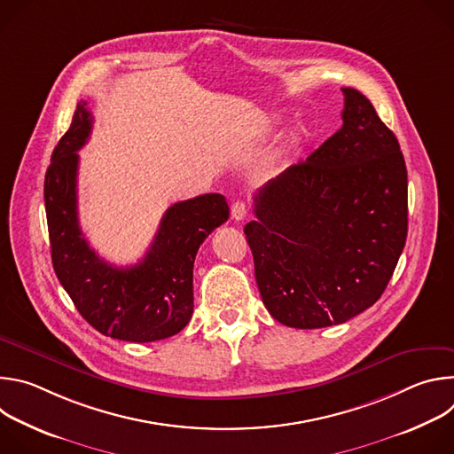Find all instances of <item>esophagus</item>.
<instances>
[{"label": "esophagus", "instance_id": "obj_1", "mask_svg": "<svg viewBox=\"0 0 454 454\" xmlns=\"http://www.w3.org/2000/svg\"><path fill=\"white\" fill-rule=\"evenodd\" d=\"M247 205L244 201H237L231 205V219L235 221H244L247 215Z\"/></svg>", "mask_w": 454, "mask_h": 454}]
</instances>
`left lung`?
Here are the masks:
<instances>
[{
  "label": "left lung",
  "mask_w": 454,
  "mask_h": 454,
  "mask_svg": "<svg viewBox=\"0 0 454 454\" xmlns=\"http://www.w3.org/2000/svg\"><path fill=\"white\" fill-rule=\"evenodd\" d=\"M343 125L254 193L244 226L270 314L294 329L340 325L372 307L408 235V172L372 102L341 88Z\"/></svg>",
  "instance_id": "1"
}]
</instances>
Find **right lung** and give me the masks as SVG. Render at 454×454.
Segmentation results:
<instances>
[{"label": "right lung", "instance_id": "add662e5", "mask_svg": "<svg viewBox=\"0 0 454 454\" xmlns=\"http://www.w3.org/2000/svg\"><path fill=\"white\" fill-rule=\"evenodd\" d=\"M93 116L81 100L44 176V207L55 275L100 334L133 343L170 338L193 312V261L203 240L230 217L221 193L172 205L137 266L116 268L88 244L79 224L77 170Z\"/></svg>", "mask_w": 454, "mask_h": 454}]
</instances>
